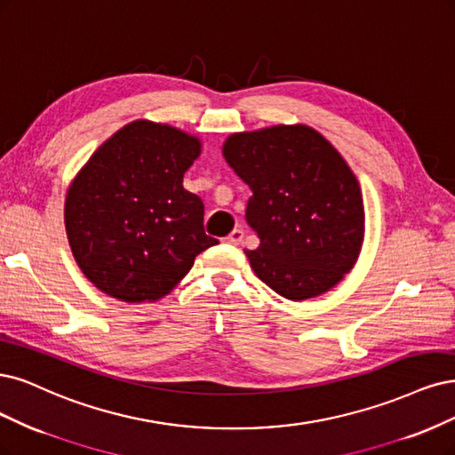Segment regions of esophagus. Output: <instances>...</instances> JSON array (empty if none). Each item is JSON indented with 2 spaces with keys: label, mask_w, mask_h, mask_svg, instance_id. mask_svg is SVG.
Instances as JSON below:
<instances>
[{
  "label": "esophagus",
  "mask_w": 455,
  "mask_h": 455,
  "mask_svg": "<svg viewBox=\"0 0 455 455\" xmlns=\"http://www.w3.org/2000/svg\"><path fill=\"white\" fill-rule=\"evenodd\" d=\"M243 237H244V233H243V229H233L228 237H226V243H229V244H241L243 243Z\"/></svg>",
  "instance_id": "1"
}]
</instances>
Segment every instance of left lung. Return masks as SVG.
<instances>
[{"mask_svg":"<svg viewBox=\"0 0 455 455\" xmlns=\"http://www.w3.org/2000/svg\"><path fill=\"white\" fill-rule=\"evenodd\" d=\"M228 165L252 190L244 250L256 276L290 301L318 297L347 276L365 237L362 188L329 140L305 124L231 133Z\"/></svg>","mask_w":455,"mask_h":455,"instance_id":"1","label":"left lung"}]
</instances>
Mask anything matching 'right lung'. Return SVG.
I'll list each match as a JSON object with an SVG mask.
<instances>
[{
  "label": "right lung",
  "instance_id": "1",
  "mask_svg": "<svg viewBox=\"0 0 455 455\" xmlns=\"http://www.w3.org/2000/svg\"><path fill=\"white\" fill-rule=\"evenodd\" d=\"M201 147L169 124L135 120L75 175L64 207L68 241L98 290L126 303L158 301L218 244L203 229V201L182 186Z\"/></svg>",
  "mask_w": 455,
  "mask_h": 455
}]
</instances>
